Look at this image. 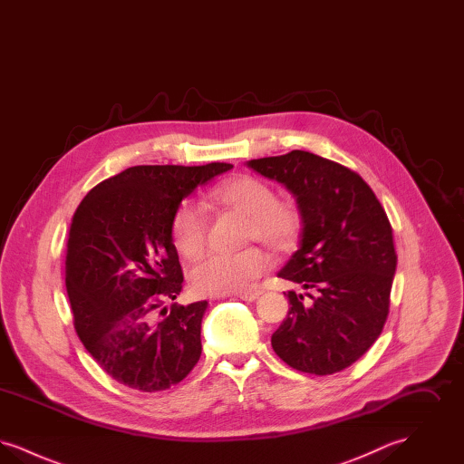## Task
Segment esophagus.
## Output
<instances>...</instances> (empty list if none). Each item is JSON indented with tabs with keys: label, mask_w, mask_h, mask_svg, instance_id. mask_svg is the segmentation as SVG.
<instances>
[{
	"label": "esophagus",
	"mask_w": 464,
	"mask_h": 464,
	"mask_svg": "<svg viewBox=\"0 0 464 464\" xmlns=\"http://www.w3.org/2000/svg\"><path fill=\"white\" fill-rule=\"evenodd\" d=\"M261 294H263V290L256 288V290H248V292H240V294H237V297L242 299V301H246V303H252V301H256Z\"/></svg>",
	"instance_id": "obj_1"
}]
</instances>
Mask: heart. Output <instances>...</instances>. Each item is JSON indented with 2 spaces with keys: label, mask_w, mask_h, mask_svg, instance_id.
Masks as SVG:
<instances>
[{
  "label": "heart",
  "mask_w": 464,
  "mask_h": 464,
  "mask_svg": "<svg viewBox=\"0 0 464 464\" xmlns=\"http://www.w3.org/2000/svg\"><path fill=\"white\" fill-rule=\"evenodd\" d=\"M210 199L227 210L242 214L245 240H259L275 250L290 248L301 231V214L290 201L275 199L273 189L256 177L224 180L210 193ZM172 240L177 252L188 259L201 254L205 245V216L201 207L186 201L172 221ZM269 256L250 245L233 254H210L189 273V285L199 295H224L252 287L269 267Z\"/></svg>",
  "instance_id": "heart-1"
}]
</instances>
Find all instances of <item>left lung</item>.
Instances as JSON below:
<instances>
[{"label":"left lung","mask_w":464,"mask_h":464,"mask_svg":"<svg viewBox=\"0 0 464 464\" xmlns=\"http://www.w3.org/2000/svg\"><path fill=\"white\" fill-rule=\"evenodd\" d=\"M246 167L280 182L301 214L299 246L278 276L299 284L312 303L288 290L287 318L271 346L295 371L335 374L384 327L397 269L392 224L369 184L327 158L295 150Z\"/></svg>","instance_id":"obj_1"}]
</instances>
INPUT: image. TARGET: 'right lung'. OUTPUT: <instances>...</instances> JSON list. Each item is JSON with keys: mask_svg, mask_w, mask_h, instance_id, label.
<instances>
[{"mask_svg": "<svg viewBox=\"0 0 464 464\" xmlns=\"http://www.w3.org/2000/svg\"><path fill=\"white\" fill-rule=\"evenodd\" d=\"M139 165L97 184L78 205L67 237L66 288L74 327L104 372L153 393L180 382L201 354L208 303H174L182 269L172 240L180 201L231 170ZM163 321H156V308Z\"/></svg>", "mask_w": 464, "mask_h": 464, "instance_id": "right-lung-1", "label": "right lung"}]
</instances>
